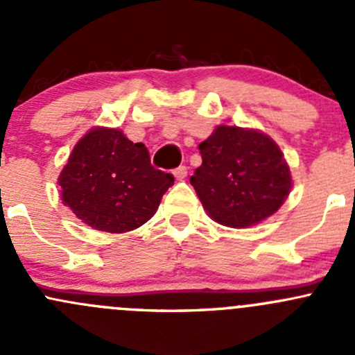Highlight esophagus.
I'll return each mask as SVG.
<instances>
[{"label":"esophagus","mask_w":355,"mask_h":355,"mask_svg":"<svg viewBox=\"0 0 355 355\" xmlns=\"http://www.w3.org/2000/svg\"><path fill=\"white\" fill-rule=\"evenodd\" d=\"M173 175L178 182L185 180V177H187V166H178L177 170L173 171Z\"/></svg>","instance_id":"1"}]
</instances>
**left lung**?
<instances>
[{
    "mask_svg": "<svg viewBox=\"0 0 355 355\" xmlns=\"http://www.w3.org/2000/svg\"><path fill=\"white\" fill-rule=\"evenodd\" d=\"M202 164L191 177L207 216L249 228L273 216L292 191V175L277 142L257 128L218 125L199 144Z\"/></svg>",
    "mask_w": 355,
    "mask_h": 355,
    "instance_id": "8db88e82",
    "label": "left lung"
}]
</instances>
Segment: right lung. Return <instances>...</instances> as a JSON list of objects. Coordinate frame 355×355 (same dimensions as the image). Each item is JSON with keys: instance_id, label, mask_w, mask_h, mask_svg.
<instances>
[{"instance_id": "add662e5", "label": "right lung", "mask_w": 355, "mask_h": 355, "mask_svg": "<svg viewBox=\"0 0 355 355\" xmlns=\"http://www.w3.org/2000/svg\"><path fill=\"white\" fill-rule=\"evenodd\" d=\"M173 175L151 166L142 142L120 128L94 127L73 146L58 177L62 202L94 230L123 234L142 227L159 207Z\"/></svg>"}]
</instances>
